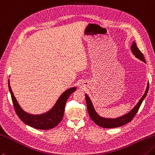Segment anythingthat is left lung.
<instances>
[{
	"label": "left lung",
	"mask_w": 155,
	"mask_h": 155,
	"mask_svg": "<svg viewBox=\"0 0 155 155\" xmlns=\"http://www.w3.org/2000/svg\"><path fill=\"white\" fill-rule=\"evenodd\" d=\"M131 50L132 51L133 54H134L137 58L140 59L144 62H146L145 61L143 54H142L140 50L138 49L137 45H136V44L134 41H133V44L131 46ZM148 89H149V83H148L147 84V87L146 91H145L144 94L142 95V98L140 99V101H138V104L136 105L135 107L133 108L131 111H129L128 114L124 115V116L121 117L115 118V119H112V118H105V117H102L101 116H99V115L97 113L95 110V109H94L92 102L91 101L89 96H88L87 94H85L87 110L91 119L97 126H101L102 128H118V127L125 125L126 124L131 122L132 120L135 116L136 114L138 112L142 101H143L144 98L146 97L148 91Z\"/></svg>",
	"instance_id": "obj_1"
}]
</instances>
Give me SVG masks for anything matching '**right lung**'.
I'll use <instances>...</instances> for the list:
<instances>
[{
  "mask_svg": "<svg viewBox=\"0 0 155 155\" xmlns=\"http://www.w3.org/2000/svg\"><path fill=\"white\" fill-rule=\"evenodd\" d=\"M8 89L10 91L12 101L14 105L15 112L21 120L33 128L38 130H49L56 127L62 120L66 103L71 94L74 92L77 88L76 87L70 88L65 91L58 99L55 105L50 111L43 114L33 115L27 113L18 104L14 94L12 91L8 80Z\"/></svg>",
  "mask_w": 155,
  "mask_h": 155,
  "instance_id": "obj_1",
  "label": "right lung"
}]
</instances>
